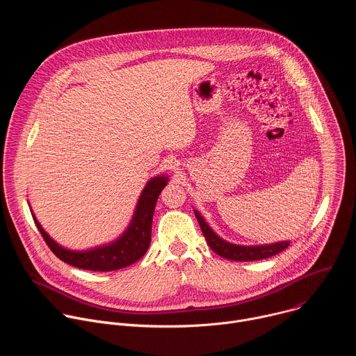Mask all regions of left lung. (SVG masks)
<instances>
[{
    "mask_svg": "<svg viewBox=\"0 0 356 356\" xmlns=\"http://www.w3.org/2000/svg\"><path fill=\"white\" fill-rule=\"evenodd\" d=\"M195 218L200 224V228L206 236L207 243L210 248L217 253V255L236 262H249V261H261L270 257L277 255L279 252L284 250L290 241H279L273 243H265V245H236L231 243L225 239H222L220 235L214 232V229L206 222L204 217H202L197 210H194Z\"/></svg>",
    "mask_w": 356,
    "mask_h": 356,
    "instance_id": "obj_1",
    "label": "left lung"
}]
</instances>
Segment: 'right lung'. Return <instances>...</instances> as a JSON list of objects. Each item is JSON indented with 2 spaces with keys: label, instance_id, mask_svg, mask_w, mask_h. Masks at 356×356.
I'll return each mask as SVG.
<instances>
[{
  "label": "right lung",
  "instance_id": "right-lung-1",
  "mask_svg": "<svg viewBox=\"0 0 356 356\" xmlns=\"http://www.w3.org/2000/svg\"><path fill=\"white\" fill-rule=\"evenodd\" d=\"M168 183L169 176L166 175H158L150 177L136 201L132 218L125 231L118 238L108 243L97 245L83 250L69 249L58 243L43 229V227L35 217L32 209L31 213L43 239L60 261L86 270H118L135 264L146 253L150 245L152 220H154L156 201L161 191Z\"/></svg>",
  "mask_w": 356,
  "mask_h": 356
}]
</instances>
